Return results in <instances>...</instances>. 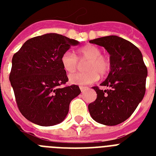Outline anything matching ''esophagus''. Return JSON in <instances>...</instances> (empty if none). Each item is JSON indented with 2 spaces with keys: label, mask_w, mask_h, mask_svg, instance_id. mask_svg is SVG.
I'll list each match as a JSON object with an SVG mask.
<instances>
[{
  "label": "esophagus",
  "mask_w": 156,
  "mask_h": 156,
  "mask_svg": "<svg viewBox=\"0 0 156 156\" xmlns=\"http://www.w3.org/2000/svg\"><path fill=\"white\" fill-rule=\"evenodd\" d=\"M79 88H80V90H81V91H82V92H83V91H85V90H88L87 87H80Z\"/></svg>",
  "instance_id": "1"
}]
</instances>
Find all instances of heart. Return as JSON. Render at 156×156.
<instances>
[{"label": "heart", "instance_id": "heart-1", "mask_svg": "<svg viewBox=\"0 0 156 156\" xmlns=\"http://www.w3.org/2000/svg\"><path fill=\"white\" fill-rule=\"evenodd\" d=\"M87 61L85 69L86 73H77L69 76L71 84L79 86L90 85L97 82L101 76L106 75L111 69V63L108 58L102 55L100 48L95 45L88 44L78 50V57L71 51H66L61 56V64L63 69L69 73L75 72L78 66V60Z\"/></svg>", "mask_w": 156, "mask_h": 156}]
</instances>
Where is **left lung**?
Masks as SVG:
<instances>
[{
	"instance_id": "obj_1",
	"label": "left lung",
	"mask_w": 156,
	"mask_h": 156,
	"mask_svg": "<svg viewBox=\"0 0 156 156\" xmlns=\"http://www.w3.org/2000/svg\"><path fill=\"white\" fill-rule=\"evenodd\" d=\"M90 43L107 50L111 69L108 78L100 84L109 89L93 87L97 98L88 105V110L98 123L116 126L127 120L143 100L147 69L140 50L123 38L109 35L90 40Z\"/></svg>"
}]
</instances>
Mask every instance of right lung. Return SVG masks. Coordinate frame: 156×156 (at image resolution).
<instances>
[{
	"mask_svg": "<svg viewBox=\"0 0 156 156\" xmlns=\"http://www.w3.org/2000/svg\"><path fill=\"white\" fill-rule=\"evenodd\" d=\"M78 41L56 33L27 40L12 59L9 81L19 111L28 121L41 126L62 122L79 87L59 88L68 82L61 56Z\"/></svg>",
	"mask_w": 156,
	"mask_h": 156,
	"instance_id": "add662e5",
	"label": "right lung"
}]
</instances>
